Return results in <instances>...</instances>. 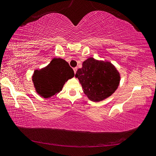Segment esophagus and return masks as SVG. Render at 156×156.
<instances>
[{
	"mask_svg": "<svg viewBox=\"0 0 156 156\" xmlns=\"http://www.w3.org/2000/svg\"><path fill=\"white\" fill-rule=\"evenodd\" d=\"M73 70H74V73H76V70H77V68H76V67H75V68H73Z\"/></svg>",
	"mask_w": 156,
	"mask_h": 156,
	"instance_id": "esophagus-1",
	"label": "esophagus"
}]
</instances>
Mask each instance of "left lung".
Masks as SVG:
<instances>
[{
  "label": "left lung",
  "mask_w": 156,
  "mask_h": 156,
  "mask_svg": "<svg viewBox=\"0 0 156 156\" xmlns=\"http://www.w3.org/2000/svg\"><path fill=\"white\" fill-rule=\"evenodd\" d=\"M88 99L99 102L110 97L118 88L120 74L110 62L89 57L75 74Z\"/></svg>",
  "instance_id": "8db88e82"
}]
</instances>
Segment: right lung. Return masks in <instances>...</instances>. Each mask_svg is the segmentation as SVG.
<instances>
[{"instance_id":"obj_1","label":"right lung","mask_w":156,"mask_h":156,"mask_svg":"<svg viewBox=\"0 0 156 156\" xmlns=\"http://www.w3.org/2000/svg\"><path fill=\"white\" fill-rule=\"evenodd\" d=\"M75 73L68 63L62 58H54L47 66L35 70L32 80L37 93L44 98H50L62 90L66 81Z\"/></svg>"}]
</instances>
